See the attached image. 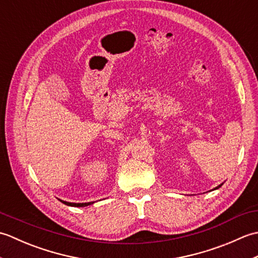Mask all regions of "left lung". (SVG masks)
Masks as SVG:
<instances>
[{
	"label": "left lung",
	"mask_w": 258,
	"mask_h": 258,
	"mask_svg": "<svg viewBox=\"0 0 258 258\" xmlns=\"http://www.w3.org/2000/svg\"><path fill=\"white\" fill-rule=\"evenodd\" d=\"M222 185H223V184H221V185H218V186H217V187H215V188H214V189H217V188H220V187H221V186H222Z\"/></svg>",
	"instance_id": "1"
}]
</instances>
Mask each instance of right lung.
<instances>
[{
	"label": "right lung",
	"mask_w": 258,
	"mask_h": 258,
	"mask_svg": "<svg viewBox=\"0 0 258 258\" xmlns=\"http://www.w3.org/2000/svg\"><path fill=\"white\" fill-rule=\"evenodd\" d=\"M59 201H61L63 204H65V205L74 206V207H85V206H89V205H91V204H93V203H94V202H90V203H70V202L62 201V200H59Z\"/></svg>",
	"instance_id": "1"
}]
</instances>
